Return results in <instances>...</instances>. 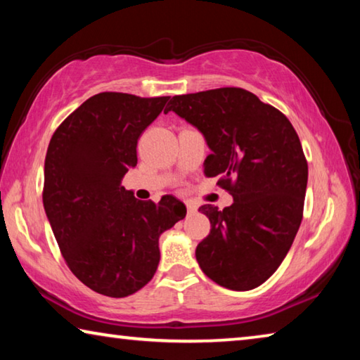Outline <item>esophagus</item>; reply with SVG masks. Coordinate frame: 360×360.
Instances as JSON below:
<instances>
[{
    "label": "esophagus",
    "instance_id": "34e87169",
    "mask_svg": "<svg viewBox=\"0 0 360 360\" xmlns=\"http://www.w3.org/2000/svg\"><path fill=\"white\" fill-rule=\"evenodd\" d=\"M186 207H187V211H189V213H195V211H197V207L192 202H186Z\"/></svg>",
    "mask_w": 360,
    "mask_h": 360
}]
</instances>
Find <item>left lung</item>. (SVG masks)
I'll return each instance as SVG.
<instances>
[{"label": "left lung", "mask_w": 360, "mask_h": 360, "mask_svg": "<svg viewBox=\"0 0 360 360\" xmlns=\"http://www.w3.org/2000/svg\"><path fill=\"white\" fill-rule=\"evenodd\" d=\"M173 110L202 131L211 149L203 168L233 197L222 211L200 210L211 229L197 245L202 271L221 287L247 292L282 264L300 229L307 162L290 120L242 88L173 96Z\"/></svg>", "instance_id": "8db88e82"}]
</instances>
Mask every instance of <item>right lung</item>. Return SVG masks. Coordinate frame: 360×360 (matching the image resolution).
<instances>
[{"mask_svg": "<svg viewBox=\"0 0 360 360\" xmlns=\"http://www.w3.org/2000/svg\"><path fill=\"white\" fill-rule=\"evenodd\" d=\"M169 96L99 93L54 131L44 160L43 205L68 269L96 293L124 298L150 282L158 237L186 218L173 195L138 200L122 181L138 139Z\"/></svg>", "mask_w": 360, "mask_h": 360, "instance_id": "obj_1", "label": "right lung"}]
</instances>
